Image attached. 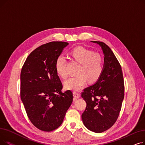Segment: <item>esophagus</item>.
I'll return each mask as SVG.
<instances>
[{
	"instance_id": "34e87169",
	"label": "esophagus",
	"mask_w": 145,
	"mask_h": 145,
	"mask_svg": "<svg viewBox=\"0 0 145 145\" xmlns=\"http://www.w3.org/2000/svg\"><path fill=\"white\" fill-rule=\"evenodd\" d=\"M73 96L75 97V98H79L80 97V93H78V92H73Z\"/></svg>"
}]
</instances>
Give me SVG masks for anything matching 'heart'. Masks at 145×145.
<instances>
[{
	"mask_svg": "<svg viewBox=\"0 0 145 145\" xmlns=\"http://www.w3.org/2000/svg\"><path fill=\"white\" fill-rule=\"evenodd\" d=\"M71 55L80 66L77 72L78 75L64 82V86L66 89L79 91L84 87L88 80L90 82H95L99 79L103 71V58L101 55L83 47L73 49ZM66 63L65 58L59 56L55 63L57 73L63 78L67 76Z\"/></svg>",
	"mask_w": 145,
	"mask_h": 145,
	"instance_id": "1",
	"label": "heart"
}]
</instances>
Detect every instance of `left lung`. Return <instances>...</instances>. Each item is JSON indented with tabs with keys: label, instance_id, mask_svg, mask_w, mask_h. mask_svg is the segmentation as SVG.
I'll return each mask as SVG.
<instances>
[{
	"label": "left lung",
	"instance_id": "8db88e82",
	"mask_svg": "<svg viewBox=\"0 0 145 145\" xmlns=\"http://www.w3.org/2000/svg\"><path fill=\"white\" fill-rule=\"evenodd\" d=\"M91 42L103 50V71L95 84L82 92L86 102L82 119L89 130L102 133L111 127L119 115L124 99V80L121 66L111 49L103 42Z\"/></svg>",
	"mask_w": 145,
	"mask_h": 145
}]
</instances>
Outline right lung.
<instances>
[{
	"mask_svg": "<svg viewBox=\"0 0 145 145\" xmlns=\"http://www.w3.org/2000/svg\"><path fill=\"white\" fill-rule=\"evenodd\" d=\"M65 42H51L30 53L20 73V97L32 124L44 132L55 130L62 125L73 101V93L63 88L55 63Z\"/></svg>",
	"mask_w": 145,
	"mask_h": 145,
	"instance_id": "obj_1",
	"label": "right lung"
}]
</instances>
